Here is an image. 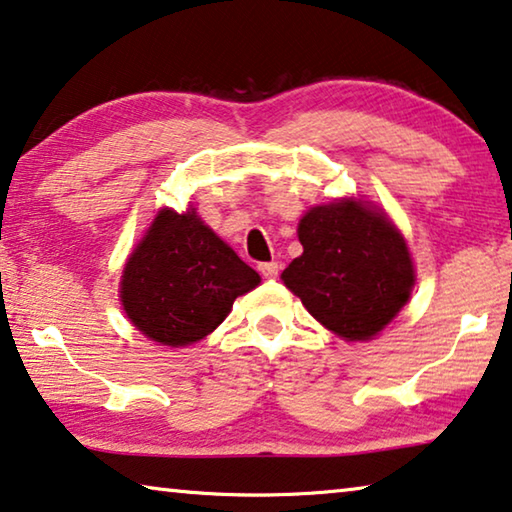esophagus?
<instances>
[{"instance_id": "obj_1", "label": "esophagus", "mask_w": 512, "mask_h": 512, "mask_svg": "<svg viewBox=\"0 0 512 512\" xmlns=\"http://www.w3.org/2000/svg\"><path fill=\"white\" fill-rule=\"evenodd\" d=\"M259 269V273L264 275V278H269V280H273V278H278V273H280V264L278 262H262L257 266Z\"/></svg>"}]
</instances>
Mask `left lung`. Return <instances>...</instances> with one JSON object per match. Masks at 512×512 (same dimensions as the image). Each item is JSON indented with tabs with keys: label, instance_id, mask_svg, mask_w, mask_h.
I'll list each match as a JSON object with an SVG mask.
<instances>
[{
	"label": "left lung",
	"instance_id": "left-lung-1",
	"mask_svg": "<svg viewBox=\"0 0 512 512\" xmlns=\"http://www.w3.org/2000/svg\"><path fill=\"white\" fill-rule=\"evenodd\" d=\"M298 241L303 255L282 271V282L346 342L373 339L408 303L415 266L380 209L353 198L312 207L300 218Z\"/></svg>",
	"mask_w": 512,
	"mask_h": 512
}]
</instances>
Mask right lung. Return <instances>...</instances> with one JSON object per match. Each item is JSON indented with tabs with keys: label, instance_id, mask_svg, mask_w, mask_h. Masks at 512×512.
Wrapping results in <instances>:
<instances>
[{
	"label": "right lung",
	"instance_id": "obj_1",
	"mask_svg": "<svg viewBox=\"0 0 512 512\" xmlns=\"http://www.w3.org/2000/svg\"><path fill=\"white\" fill-rule=\"evenodd\" d=\"M257 271L200 221L161 209L129 255L120 300L127 319L152 342L189 346L214 332L237 296L259 285Z\"/></svg>",
	"mask_w": 512,
	"mask_h": 512
}]
</instances>
